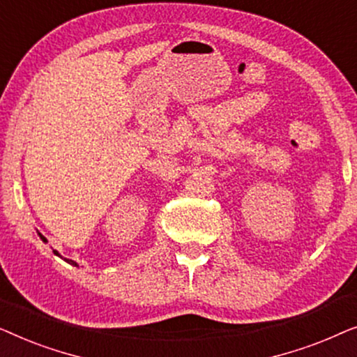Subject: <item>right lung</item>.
<instances>
[{"mask_svg": "<svg viewBox=\"0 0 357 357\" xmlns=\"http://www.w3.org/2000/svg\"><path fill=\"white\" fill-rule=\"evenodd\" d=\"M37 234H38V237H40V238H42V242H45V243H47V238H45V237H43L40 232H37ZM53 253H55V255H58V257H61V255H60V253H58L56 250H53ZM61 258H63V257H61ZM63 260H65L66 263H70V265H73V266H79V265H77V263H76V261H73V260H68V258H63Z\"/></svg>", "mask_w": 357, "mask_h": 357, "instance_id": "1", "label": "right lung"}]
</instances>
